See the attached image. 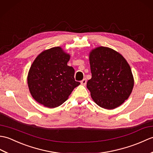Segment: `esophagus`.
Returning a JSON list of instances; mask_svg holds the SVG:
<instances>
[{
    "label": "esophagus",
    "mask_w": 153,
    "mask_h": 153,
    "mask_svg": "<svg viewBox=\"0 0 153 153\" xmlns=\"http://www.w3.org/2000/svg\"><path fill=\"white\" fill-rule=\"evenodd\" d=\"M86 82H87V80H86V79H84L80 82L81 84H82V85H86Z\"/></svg>",
    "instance_id": "1"
}]
</instances>
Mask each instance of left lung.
<instances>
[{
	"label": "left lung",
	"mask_w": 153,
	"mask_h": 153,
	"mask_svg": "<svg viewBox=\"0 0 153 153\" xmlns=\"http://www.w3.org/2000/svg\"><path fill=\"white\" fill-rule=\"evenodd\" d=\"M91 79L87 88L100 107L113 109L123 104L131 92L134 78L124 57L107 47H98L90 53Z\"/></svg>",
	"instance_id": "left-lung-1"
}]
</instances>
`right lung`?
I'll list each match as a JSON object with an SVG mask.
<instances>
[{
    "label": "right lung",
    "mask_w": 153,
    "mask_h": 153,
    "mask_svg": "<svg viewBox=\"0 0 153 153\" xmlns=\"http://www.w3.org/2000/svg\"><path fill=\"white\" fill-rule=\"evenodd\" d=\"M70 56L60 47L44 51L36 57L27 77L30 94L49 108L59 106L80 84L74 80V69L68 66Z\"/></svg>",
    "instance_id": "1"
}]
</instances>
